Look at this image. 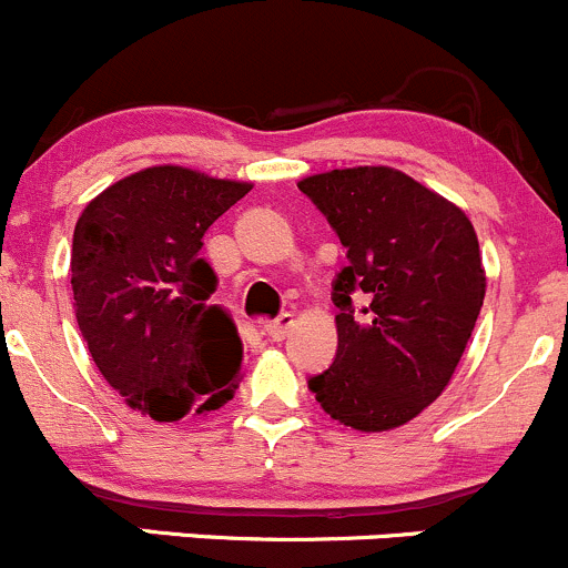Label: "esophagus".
Returning <instances> with one entry per match:
<instances>
[{"instance_id":"esophagus-1","label":"esophagus","mask_w":568,"mask_h":568,"mask_svg":"<svg viewBox=\"0 0 568 568\" xmlns=\"http://www.w3.org/2000/svg\"><path fill=\"white\" fill-rule=\"evenodd\" d=\"M291 326H294V313H280L277 318L268 321L266 332L272 341H283V337L291 332Z\"/></svg>"}]
</instances>
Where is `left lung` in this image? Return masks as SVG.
<instances>
[{
	"label": "left lung",
	"instance_id": "obj_1",
	"mask_svg": "<svg viewBox=\"0 0 568 568\" xmlns=\"http://www.w3.org/2000/svg\"><path fill=\"white\" fill-rule=\"evenodd\" d=\"M300 192L326 216L348 257L332 283L335 359L307 387L343 426H404L448 387L484 305L473 222L390 168L311 175ZM352 295L364 305L354 306Z\"/></svg>",
	"mask_w": 568,
	"mask_h": 568
}]
</instances>
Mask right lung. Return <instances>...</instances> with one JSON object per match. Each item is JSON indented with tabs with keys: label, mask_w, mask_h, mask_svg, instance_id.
<instances>
[{
	"label": "right lung",
	"mask_w": 568,
	"mask_h": 568,
	"mask_svg": "<svg viewBox=\"0 0 568 568\" xmlns=\"http://www.w3.org/2000/svg\"><path fill=\"white\" fill-rule=\"evenodd\" d=\"M250 192L186 168H148L104 189L73 231L71 288L93 363L159 423L220 409L242 374L236 321L209 305L203 233Z\"/></svg>",
	"instance_id": "obj_1"
}]
</instances>
